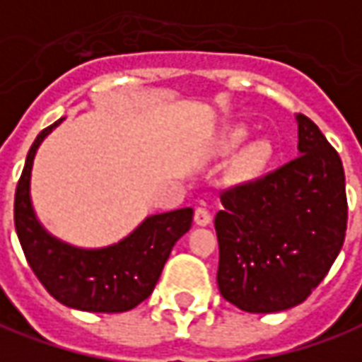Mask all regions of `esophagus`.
<instances>
[{
    "label": "esophagus",
    "instance_id": "1",
    "mask_svg": "<svg viewBox=\"0 0 362 362\" xmlns=\"http://www.w3.org/2000/svg\"><path fill=\"white\" fill-rule=\"evenodd\" d=\"M194 222L198 223V226H208V223L212 222V214L200 206V208H196V212H194Z\"/></svg>",
    "mask_w": 362,
    "mask_h": 362
}]
</instances>
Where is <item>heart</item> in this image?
<instances>
[{"label":"heart","mask_w":362,"mask_h":362,"mask_svg":"<svg viewBox=\"0 0 362 362\" xmlns=\"http://www.w3.org/2000/svg\"><path fill=\"white\" fill-rule=\"evenodd\" d=\"M245 140V130L243 129H235L232 132V136H230V142L232 144H240ZM269 158V148H267V144H253L252 148L245 152V156H243V166L247 168V170H259L262 166H264L265 162Z\"/></svg>","instance_id":"heart-1"}]
</instances>
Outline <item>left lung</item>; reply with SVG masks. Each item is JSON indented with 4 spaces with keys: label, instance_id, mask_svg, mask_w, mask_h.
Returning a JSON list of instances; mask_svg holds the SVG:
<instances>
[{
    "label": "left lung",
    "instance_id": "left-lung-1",
    "mask_svg": "<svg viewBox=\"0 0 362 362\" xmlns=\"http://www.w3.org/2000/svg\"><path fill=\"white\" fill-rule=\"evenodd\" d=\"M299 156L220 190L218 287L247 313L303 303L329 274L346 232L345 170L315 122L297 115Z\"/></svg>",
    "mask_w": 362,
    "mask_h": 362
}]
</instances>
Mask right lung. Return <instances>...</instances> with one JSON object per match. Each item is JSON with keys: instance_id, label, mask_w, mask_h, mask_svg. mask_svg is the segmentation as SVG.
Wrapping results in <instances>:
<instances>
[{"instance_id": "right-lung-1", "label": "right lung", "mask_w": 362, "mask_h": 362, "mask_svg": "<svg viewBox=\"0 0 362 362\" xmlns=\"http://www.w3.org/2000/svg\"><path fill=\"white\" fill-rule=\"evenodd\" d=\"M61 120L41 130L27 152L13 206L17 238L29 267L59 303L93 313L129 311L152 293L174 243L190 230L194 212L182 208L152 216L107 250H77L51 238L31 210L29 176L37 146Z\"/></svg>"}]
</instances>
